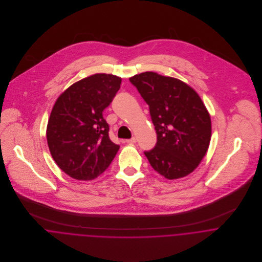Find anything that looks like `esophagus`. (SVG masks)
<instances>
[{
    "label": "esophagus",
    "mask_w": 262,
    "mask_h": 262,
    "mask_svg": "<svg viewBox=\"0 0 262 262\" xmlns=\"http://www.w3.org/2000/svg\"><path fill=\"white\" fill-rule=\"evenodd\" d=\"M126 142H127L128 144H132V143H135V142H136V138H135V137H132L131 139H127V140H126Z\"/></svg>",
    "instance_id": "1"
}]
</instances>
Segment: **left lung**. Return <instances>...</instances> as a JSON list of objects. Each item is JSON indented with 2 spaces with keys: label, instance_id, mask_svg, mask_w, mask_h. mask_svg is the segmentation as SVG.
I'll use <instances>...</instances> for the list:
<instances>
[{
  "label": "left lung",
  "instance_id": "8db88e82",
  "mask_svg": "<svg viewBox=\"0 0 262 262\" xmlns=\"http://www.w3.org/2000/svg\"><path fill=\"white\" fill-rule=\"evenodd\" d=\"M149 106L157 134L155 147L144 151L155 171L168 180L192 172L209 148L211 118L199 95L184 81L146 72L130 78Z\"/></svg>",
  "mask_w": 262,
  "mask_h": 262
}]
</instances>
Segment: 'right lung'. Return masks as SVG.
I'll return each instance as SVG.
<instances>
[{"label":"right lung","instance_id":"add662e5","mask_svg":"<svg viewBox=\"0 0 262 262\" xmlns=\"http://www.w3.org/2000/svg\"><path fill=\"white\" fill-rule=\"evenodd\" d=\"M120 84L121 78L116 75L96 74L76 81L56 100L46 138L54 161L71 178H98L120 148L111 141L103 117Z\"/></svg>","mask_w":262,"mask_h":262}]
</instances>
